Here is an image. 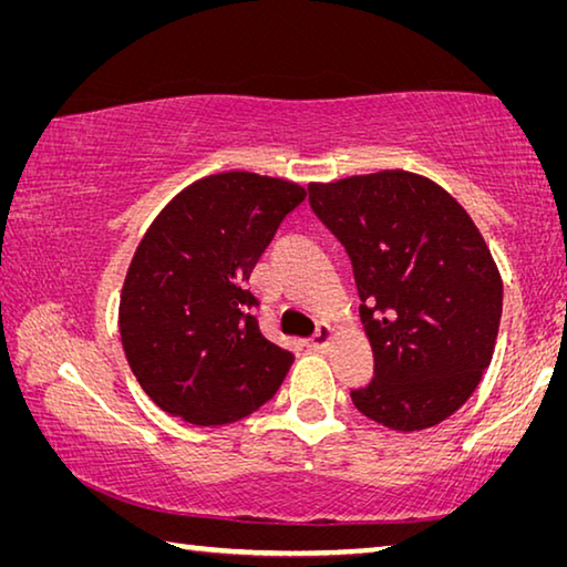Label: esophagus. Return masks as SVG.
<instances>
[{
  "mask_svg": "<svg viewBox=\"0 0 567 567\" xmlns=\"http://www.w3.org/2000/svg\"><path fill=\"white\" fill-rule=\"evenodd\" d=\"M332 340H334V330L330 328L328 322H322L318 330H315V334L310 338V348L312 350H328L330 344H332Z\"/></svg>",
  "mask_w": 567,
  "mask_h": 567,
  "instance_id": "esophagus-1",
  "label": "esophagus"
}]
</instances>
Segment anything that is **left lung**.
<instances>
[{"instance_id": "left-lung-1", "label": "left lung", "mask_w": 567, "mask_h": 567, "mask_svg": "<svg viewBox=\"0 0 567 567\" xmlns=\"http://www.w3.org/2000/svg\"><path fill=\"white\" fill-rule=\"evenodd\" d=\"M310 205L352 260L375 378L362 415L412 433L447 420L493 360L503 280L465 207L437 182L382 169L310 182Z\"/></svg>"}]
</instances>
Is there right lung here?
I'll list each match as a JSON object with an SVG mask.
<instances>
[{
	"mask_svg": "<svg viewBox=\"0 0 567 567\" xmlns=\"http://www.w3.org/2000/svg\"><path fill=\"white\" fill-rule=\"evenodd\" d=\"M307 189L255 172H219L179 192L134 252L120 295L122 348L157 408L192 425H227L282 385L292 352L262 338L245 282Z\"/></svg>",
	"mask_w": 567,
	"mask_h": 567,
	"instance_id": "add662e5",
	"label": "right lung"
}]
</instances>
